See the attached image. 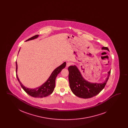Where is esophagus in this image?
I'll list each match as a JSON object with an SVG mask.
<instances>
[{
    "label": "esophagus",
    "mask_w": 128,
    "mask_h": 128,
    "mask_svg": "<svg viewBox=\"0 0 128 128\" xmlns=\"http://www.w3.org/2000/svg\"><path fill=\"white\" fill-rule=\"evenodd\" d=\"M72 65V62H68L67 63V67H69L70 66Z\"/></svg>",
    "instance_id": "1"
}]
</instances>
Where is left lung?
<instances>
[{"label":"left lung","instance_id":"1","mask_svg":"<svg viewBox=\"0 0 128 128\" xmlns=\"http://www.w3.org/2000/svg\"><path fill=\"white\" fill-rule=\"evenodd\" d=\"M102 49L109 51L107 47L103 46ZM68 70V80L72 91L77 96L83 98H91L98 94L104 88L111 73L110 70L108 77L103 83L94 84L85 80L75 66H70Z\"/></svg>","mask_w":128,"mask_h":128}]
</instances>
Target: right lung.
<instances>
[{
    "instance_id": "add662e5",
    "label": "right lung",
    "mask_w": 128,
    "mask_h": 128,
    "mask_svg": "<svg viewBox=\"0 0 128 128\" xmlns=\"http://www.w3.org/2000/svg\"><path fill=\"white\" fill-rule=\"evenodd\" d=\"M38 36V35H36L34 36L30 37L29 39H27L26 41H29V40L34 39L35 38H36ZM66 64V63L65 62L60 66L56 68L51 74L50 76L47 80V81L45 83H44L43 85L36 89H29V88H26L22 84L19 80L17 74H16V77L18 80L20 85L22 86V89L29 95L34 98L46 97L49 95L51 94L53 92L55 88L56 78L57 75H58V74H59L62 70L65 67ZM17 64L16 62V73H17Z\"/></svg>"
}]
</instances>
